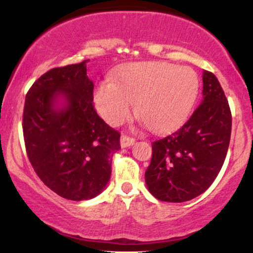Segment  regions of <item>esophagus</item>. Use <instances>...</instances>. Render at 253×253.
I'll return each mask as SVG.
<instances>
[{
  "instance_id": "34e87169",
  "label": "esophagus",
  "mask_w": 253,
  "mask_h": 253,
  "mask_svg": "<svg viewBox=\"0 0 253 253\" xmlns=\"http://www.w3.org/2000/svg\"><path fill=\"white\" fill-rule=\"evenodd\" d=\"M134 138H130L128 135H125L123 134L121 135V139H120V144H121V147H128L130 145L134 144Z\"/></svg>"
}]
</instances>
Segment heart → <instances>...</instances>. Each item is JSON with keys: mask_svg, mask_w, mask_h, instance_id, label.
I'll return each mask as SVG.
<instances>
[{"mask_svg": "<svg viewBox=\"0 0 253 253\" xmlns=\"http://www.w3.org/2000/svg\"><path fill=\"white\" fill-rule=\"evenodd\" d=\"M113 82H101L94 92L98 113L110 125L135 113L150 130L169 132L189 118L200 92V80L188 66L139 62L115 72Z\"/></svg>", "mask_w": 253, "mask_h": 253, "instance_id": "b5f03b06", "label": "heart"}]
</instances>
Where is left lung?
Here are the masks:
<instances>
[{
  "instance_id": "obj_1",
  "label": "left lung",
  "mask_w": 253,
  "mask_h": 253,
  "mask_svg": "<svg viewBox=\"0 0 253 253\" xmlns=\"http://www.w3.org/2000/svg\"><path fill=\"white\" fill-rule=\"evenodd\" d=\"M203 101L189 120L152 143L145 182L156 199L184 202L211 187L221 170L231 139L232 114L217 78L203 72Z\"/></svg>"
}]
</instances>
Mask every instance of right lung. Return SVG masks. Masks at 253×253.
I'll use <instances>...</instances> for the list:
<instances>
[{
    "mask_svg": "<svg viewBox=\"0 0 253 253\" xmlns=\"http://www.w3.org/2000/svg\"><path fill=\"white\" fill-rule=\"evenodd\" d=\"M86 62L51 69L26 95L22 129L32 167L46 187L64 199L83 201L106 187L120 133L97 115ZM63 94L65 109L54 108Z\"/></svg>",
    "mask_w": 253,
    "mask_h": 253,
    "instance_id": "1",
    "label": "right lung"
}]
</instances>
